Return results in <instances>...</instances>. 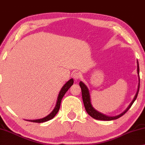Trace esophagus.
I'll return each instance as SVG.
<instances>
[{
  "label": "esophagus",
  "instance_id": "obj_1",
  "mask_svg": "<svg viewBox=\"0 0 145 145\" xmlns=\"http://www.w3.org/2000/svg\"><path fill=\"white\" fill-rule=\"evenodd\" d=\"M72 77H73V78H74L75 80H78L80 79V78L81 77V75L80 74V72H75L73 73Z\"/></svg>",
  "mask_w": 145,
  "mask_h": 145
}]
</instances>
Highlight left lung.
Listing matches in <instances>:
<instances>
[{"instance_id":"8db88e82","label":"left lung","mask_w":145,"mask_h":145,"mask_svg":"<svg viewBox=\"0 0 145 145\" xmlns=\"http://www.w3.org/2000/svg\"><path fill=\"white\" fill-rule=\"evenodd\" d=\"M138 62V68H137V71H138V77H139V84H138V91H137V93L135 95V97H134V98L133 101H132L131 103L130 104V105L128 106V108H127L123 113H121V114H120V115H118L117 116H109L104 115V114L99 112V111L95 110V109L93 108L92 104H91L90 95L89 90H88L87 87L82 82H80V86L81 88H82V99H83V104H84L85 110H86V111H87V112L88 115H89L90 116H92V118L96 119V120L110 121V120H116V119L121 117V116H123L124 114H125L127 111L129 109H130V108L131 107V106L133 105V104L134 103V101H136L137 96H138V92H139V84H140V83H139V82H140V78H139V67L138 62Z\"/></svg>"}]
</instances>
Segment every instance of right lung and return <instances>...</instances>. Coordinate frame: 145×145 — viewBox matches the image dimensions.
<instances>
[{
  "mask_svg": "<svg viewBox=\"0 0 145 145\" xmlns=\"http://www.w3.org/2000/svg\"><path fill=\"white\" fill-rule=\"evenodd\" d=\"M73 83H74V81L73 79H71L68 81V82L65 83V84L63 86L62 89L60 91L59 94H58V98H57V103H56V106L54 108V110L52 111V112L50 113L48 116H46V117L40 119H37V120H27L29 121H32V122H36V123H42V122H45V121H47L48 120L52 119L54 116L57 115L58 113V110H59L60 107V103L61 101H62L63 95H65V93L67 92V91L69 90L71 86L73 85Z\"/></svg>",
  "mask_w": 145,
  "mask_h": 145,
  "instance_id": "1",
  "label": "right lung"
}]
</instances>
